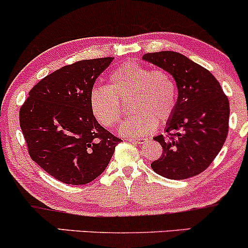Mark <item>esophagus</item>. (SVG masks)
Instances as JSON below:
<instances>
[{"mask_svg": "<svg viewBox=\"0 0 248 248\" xmlns=\"http://www.w3.org/2000/svg\"><path fill=\"white\" fill-rule=\"evenodd\" d=\"M128 140L130 141V142H133V143H143V142H145V141H147V139H145V138H142V139H140V138H132V139H128Z\"/></svg>", "mask_w": 248, "mask_h": 248, "instance_id": "esophagus-1", "label": "esophagus"}]
</instances>
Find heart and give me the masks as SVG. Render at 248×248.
<instances>
[{
    "instance_id": "1",
    "label": "heart",
    "mask_w": 248,
    "mask_h": 248,
    "mask_svg": "<svg viewBox=\"0 0 248 248\" xmlns=\"http://www.w3.org/2000/svg\"><path fill=\"white\" fill-rule=\"evenodd\" d=\"M132 96L133 115L122 124L124 135L139 137L151 133L157 124L172 118L178 101L176 84L170 73L128 61L109 75V86L94 87L89 106L94 118L103 127H114L122 115L119 99Z\"/></svg>"
}]
</instances>
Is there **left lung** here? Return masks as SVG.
Returning a JSON list of instances; mask_svg holds the SVG:
<instances>
[{
	"label": "left lung",
	"instance_id": "obj_1",
	"mask_svg": "<svg viewBox=\"0 0 248 248\" xmlns=\"http://www.w3.org/2000/svg\"><path fill=\"white\" fill-rule=\"evenodd\" d=\"M142 59L170 73L178 87L175 110L166 127L167 135L154 138L164 152L152 162V168L172 180L198 175L216 159L227 138V96L211 72L180 53H148Z\"/></svg>",
	"mask_w": 248,
	"mask_h": 248
}]
</instances>
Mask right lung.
<instances>
[{
    "label": "right lung",
    "mask_w": 248,
    "mask_h": 248,
    "mask_svg": "<svg viewBox=\"0 0 248 248\" xmlns=\"http://www.w3.org/2000/svg\"><path fill=\"white\" fill-rule=\"evenodd\" d=\"M114 58L68 64L35 84L20 109L32 161L67 185L93 181L109 164L120 139L92 113L89 94Z\"/></svg>",
    "instance_id": "add662e5"
}]
</instances>
